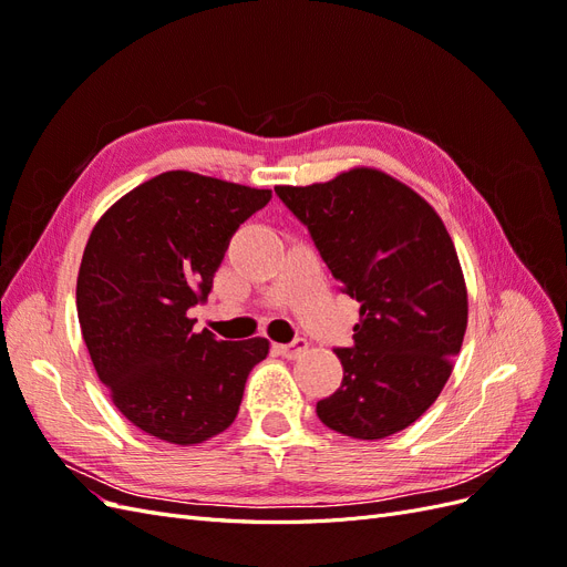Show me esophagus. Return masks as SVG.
I'll return each mask as SVG.
<instances>
[{
	"instance_id": "34e87169",
	"label": "esophagus",
	"mask_w": 567,
	"mask_h": 567,
	"mask_svg": "<svg viewBox=\"0 0 567 567\" xmlns=\"http://www.w3.org/2000/svg\"><path fill=\"white\" fill-rule=\"evenodd\" d=\"M274 348H277V352H279L281 357L296 359V357L305 354V350H307V340H305V338H296L293 342H284V346H274Z\"/></svg>"
}]
</instances>
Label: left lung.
<instances>
[{"label":"left lung","instance_id":"obj_1","mask_svg":"<svg viewBox=\"0 0 567 567\" xmlns=\"http://www.w3.org/2000/svg\"><path fill=\"white\" fill-rule=\"evenodd\" d=\"M274 192L310 231L342 293L362 305L352 348H336L342 383L317 402V416L354 440L404 431L447 383L468 323L447 229L416 192L369 167Z\"/></svg>","mask_w":567,"mask_h":567}]
</instances>
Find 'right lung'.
<instances>
[{
	"label": "right lung",
	"mask_w": 567,
	"mask_h": 567,
	"mask_svg": "<svg viewBox=\"0 0 567 567\" xmlns=\"http://www.w3.org/2000/svg\"><path fill=\"white\" fill-rule=\"evenodd\" d=\"M269 200V188L175 169L96 221L78 274L80 329L99 381L144 433L186 447L234 423L269 340L194 333L188 310L208 300L231 236Z\"/></svg>",
	"instance_id": "obj_1"
}]
</instances>
